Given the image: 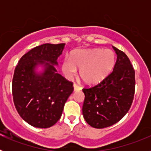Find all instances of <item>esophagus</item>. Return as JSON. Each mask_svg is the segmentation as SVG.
<instances>
[{"instance_id":"esophagus-1","label":"esophagus","mask_w":151,"mask_h":151,"mask_svg":"<svg viewBox=\"0 0 151 151\" xmlns=\"http://www.w3.org/2000/svg\"><path fill=\"white\" fill-rule=\"evenodd\" d=\"M73 88H74V91L82 90V88L80 87V86H78V85H76V84H74V85H73Z\"/></svg>"}]
</instances>
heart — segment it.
I'll return each mask as SVG.
<instances>
[{
    "label": "heart",
    "instance_id": "heart-1",
    "mask_svg": "<svg viewBox=\"0 0 151 151\" xmlns=\"http://www.w3.org/2000/svg\"><path fill=\"white\" fill-rule=\"evenodd\" d=\"M116 55L110 49H81L71 52L70 58L66 57L61 69L67 78H71L80 69L79 75L88 85L101 83L113 71Z\"/></svg>",
    "mask_w": 151,
    "mask_h": 151
}]
</instances>
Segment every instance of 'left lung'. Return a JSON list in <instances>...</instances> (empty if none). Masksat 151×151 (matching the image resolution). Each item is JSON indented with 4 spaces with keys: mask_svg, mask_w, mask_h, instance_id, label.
Wrapping results in <instances>:
<instances>
[{
    "mask_svg": "<svg viewBox=\"0 0 151 151\" xmlns=\"http://www.w3.org/2000/svg\"><path fill=\"white\" fill-rule=\"evenodd\" d=\"M117 55L113 70L94 87L83 88L84 119L91 127L104 129L118 122L132 104L135 74L129 57L113 46Z\"/></svg>",
    "mask_w": 151,
    "mask_h": 151,
    "instance_id": "1",
    "label": "left lung"
}]
</instances>
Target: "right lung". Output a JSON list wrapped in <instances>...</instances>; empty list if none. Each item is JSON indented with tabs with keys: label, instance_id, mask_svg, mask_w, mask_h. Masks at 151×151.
I'll list each match as a JSON object with an SVG mask.
<instances>
[{
	"label": "right lung",
	"instance_id": "add662e5",
	"mask_svg": "<svg viewBox=\"0 0 151 151\" xmlns=\"http://www.w3.org/2000/svg\"><path fill=\"white\" fill-rule=\"evenodd\" d=\"M65 44H44L24 54L14 71L12 93L23 120L36 128L51 127L59 120L73 91V83L57 73L55 66ZM38 67L42 70L38 71Z\"/></svg>",
	"mask_w": 151,
	"mask_h": 151
}]
</instances>
